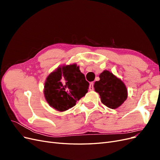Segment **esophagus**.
Here are the masks:
<instances>
[{
  "label": "esophagus",
  "mask_w": 160,
  "mask_h": 160,
  "mask_svg": "<svg viewBox=\"0 0 160 160\" xmlns=\"http://www.w3.org/2000/svg\"><path fill=\"white\" fill-rule=\"evenodd\" d=\"M94 83L93 82H91V83H90V85H89V90L90 91H93L94 89Z\"/></svg>",
  "instance_id": "esophagus-1"
}]
</instances>
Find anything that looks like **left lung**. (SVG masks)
Masks as SVG:
<instances>
[{"instance_id":"1","label":"left lung","mask_w":160,"mask_h":160,"mask_svg":"<svg viewBox=\"0 0 160 160\" xmlns=\"http://www.w3.org/2000/svg\"><path fill=\"white\" fill-rule=\"evenodd\" d=\"M100 80L96 81L94 88L99 93L101 102L111 109H116L128 98V91L123 82L108 71L99 75Z\"/></svg>"}]
</instances>
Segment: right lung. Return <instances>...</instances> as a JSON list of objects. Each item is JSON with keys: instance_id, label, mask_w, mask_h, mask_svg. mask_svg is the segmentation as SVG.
<instances>
[{"instance_id": "obj_1", "label": "right lung", "mask_w": 160, "mask_h": 160, "mask_svg": "<svg viewBox=\"0 0 160 160\" xmlns=\"http://www.w3.org/2000/svg\"><path fill=\"white\" fill-rule=\"evenodd\" d=\"M89 83L76 64L62 66L48 76L44 94L47 103L57 111L74 107L88 93Z\"/></svg>"}]
</instances>
